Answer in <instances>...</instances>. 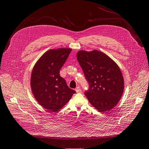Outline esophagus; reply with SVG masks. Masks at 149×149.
Wrapping results in <instances>:
<instances>
[{
	"instance_id": "34e87169",
	"label": "esophagus",
	"mask_w": 149,
	"mask_h": 149,
	"mask_svg": "<svg viewBox=\"0 0 149 149\" xmlns=\"http://www.w3.org/2000/svg\"><path fill=\"white\" fill-rule=\"evenodd\" d=\"M75 91H76V92H79L80 91H81V88L79 87V86H78V87H77L76 88H75Z\"/></svg>"
}]
</instances>
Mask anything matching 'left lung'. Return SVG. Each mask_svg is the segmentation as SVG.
<instances>
[{
	"mask_svg": "<svg viewBox=\"0 0 149 149\" xmlns=\"http://www.w3.org/2000/svg\"><path fill=\"white\" fill-rule=\"evenodd\" d=\"M77 58L90 86L84 94L91 104L100 112L112 109L124 89V78L118 65L98 50H80Z\"/></svg>",
	"mask_w": 149,
	"mask_h": 149,
	"instance_id": "obj_1",
	"label": "left lung"
}]
</instances>
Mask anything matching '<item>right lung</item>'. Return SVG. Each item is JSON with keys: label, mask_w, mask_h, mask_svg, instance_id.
<instances>
[{"label": "right lung", "mask_w": 149, "mask_h": 149, "mask_svg": "<svg viewBox=\"0 0 149 149\" xmlns=\"http://www.w3.org/2000/svg\"><path fill=\"white\" fill-rule=\"evenodd\" d=\"M71 51L70 48L49 49L33 69L30 80L32 93L37 102L49 112L58 111L75 93L60 75V70Z\"/></svg>", "instance_id": "obj_1"}]
</instances>
